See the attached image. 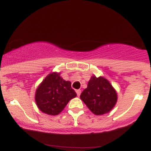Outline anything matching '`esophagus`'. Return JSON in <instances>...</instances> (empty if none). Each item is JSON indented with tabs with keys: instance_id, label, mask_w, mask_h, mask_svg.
I'll return each instance as SVG.
<instances>
[{
	"instance_id": "1",
	"label": "esophagus",
	"mask_w": 151,
	"mask_h": 151,
	"mask_svg": "<svg viewBox=\"0 0 151 151\" xmlns=\"http://www.w3.org/2000/svg\"><path fill=\"white\" fill-rule=\"evenodd\" d=\"M76 92H77V96H81V89H77V90H76Z\"/></svg>"
}]
</instances>
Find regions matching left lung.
Wrapping results in <instances>:
<instances>
[{"label":"left lung","instance_id":"1","mask_svg":"<svg viewBox=\"0 0 151 151\" xmlns=\"http://www.w3.org/2000/svg\"><path fill=\"white\" fill-rule=\"evenodd\" d=\"M81 99L94 114L102 115L114 107L117 95L107 79L92 76L88 82L87 88L81 93Z\"/></svg>","mask_w":151,"mask_h":151}]
</instances>
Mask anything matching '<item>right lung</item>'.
<instances>
[{"mask_svg": "<svg viewBox=\"0 0 151 151\" xmlns=\"http://www.w3.org/2000/svg\"><path fill=\"white\" fill-rule=\"evenodd\" d=\"M76 96L77 93L71 88V83L63 80L60 74L53 72L39 85L35 93V101L42 112L57 115Z\"/></svg>", "mask_w": 151, "mask_h": 151, "instance_id": "1", "label": "right lung"}]
</instances>
